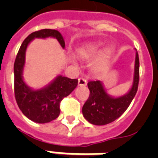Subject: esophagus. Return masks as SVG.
Masks as SVG:
<instances>
[{"mask_svg":"<svg viewBox=\"0 0 158 158\" xmlns=\"http://www.w3.org/2000/svg\"><path fill=\"white\" fill-rule=\"evenodd\" d=\"M78 84H79V86H85L87 84V80L85 79H83V78H79V80H78Z\"/></svg>","mask_w":158,"mask_h":158,"instance_id":"34e87169","label":"esophagus"}]
</instances>
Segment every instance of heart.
Listing matches in <instances>:
<instances>
[{
	"instance_id": "obj_1",
	"label": "heart",
	"mask_w": 158,
	"mask_h": 158,
	"mask_svg": "<svg viewBox=\"0 0 158 158\" xmlns=\"http://www.w3.org/2000/svg\"><path fill=\"white\" fill-rule=\"evenodd\" d=\"M101 45L98 43H89L83 46L77 50V55L79 58L89 60L96 56L101 51ZM111 56V51L110 49H105L94 59L91 64L92 69L94 72H101L107 65L108 62Z\"/></svg>"
}]
</instances>
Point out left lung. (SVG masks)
Wrapping results in <instances>:
<instances>
[{"mask_svg": "<svg viewBox=\"0 0 158 158\" xmlns=\"http://www.w3.org/2000/svg\"><path fill=\"white\" fill-rule=\"evenodd\" d=\"M139 80V60L136 52L133 84L127 94L120 97H112L106 93L100 80L88 83L90 94L82 108L84 117L95 125H104L120 117L135 98Z\"/></svg>", "mask_w": 158, "mask_h": 158, "instance_id": "obj_1", "label": "left lung"}]
</instances>
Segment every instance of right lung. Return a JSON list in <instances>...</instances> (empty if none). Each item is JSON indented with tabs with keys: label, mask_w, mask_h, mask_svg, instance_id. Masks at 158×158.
Listing matches in <instances>:
<instances>
[{
	"label": "right lung",
	"mask_w": 158,
	"mask_h": 158,
	"mask_svg": "<svg viewBox=\"0 0 158 158\" xmlns=\"http://www.w3.org/2000/svg\"><path fill=\"white\" fill-rule=\"evenodd\" d=\"M56 38L62 48H64V38L59 31L42 29L27 37L22 43L14 64L15 96L19 107L23 115L36 123L44 124L56 119L60 115V103L64 98L74 91L78 79H71L58 75L47 86L33 89L28 86L23 79L25 64V53L28 44L34 38Z\"/></svg>",
	"instance_id": "1"
}]
</instances>
